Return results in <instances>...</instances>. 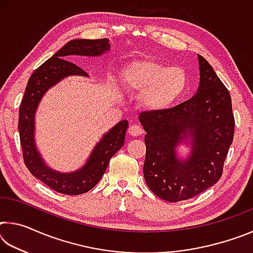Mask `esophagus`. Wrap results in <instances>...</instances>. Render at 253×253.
Returning <instances> with one entry per match:
<instances>
[{"instance_id": "obj_1", "label": "esophagus", "mask_w": 253, "mask_h": 253, "mask_svg": "<svg viewBox=\"0 0 253 253\" xmlns=\"http://www.w3.org/2000/svg\"><path fill=\"white\" fill-rule=\"evenodd\" d=\"M128 132H129L131 136H139L143 134L144 130L139 125H136V124H134V125H131V126H129V128H128Z\"/></svg>"}]
</instances>
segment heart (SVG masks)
I'll list each match as a JSON object with an SVG mask.
<instances>
[{"instance_id":"obj_1","label":"heart","mask_w":253,"mask_h":253,"mask_svg":"<svg viewBox=\"0 0 253 253\" xmlns=\"http://www.w3.org/2000/svg\"><path fill=\"white\" fill-rule=\"evenodd\" d=\"M128 87L143 91L142 102L147 109L169 108L185 91L187 76L182 68L142 60L124 72Z\"/></svg>"}]
</instances>
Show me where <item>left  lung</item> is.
Returning <instances> with one entry per match:
<instances>
[{"label": "left lung", "instance_id": "left-lung-1", "mask_svg": "<svg viewBox=\"0 0 253 253\" xmlns=\"http://www.w3.org/2000/svg\"><path fill=\"white\" fill-rule=\"evenodd\" d=\"M200 85L191 99L173 108L143 111L146 157L144 178L158 198L179 202L202 193L223 174L234 135V116L229 90L211 65L199 55ZM190 134L194 152L179 162L173 149Z\"/></svg>", "mask_w": 253, "mask_h": 253}]
</instances>
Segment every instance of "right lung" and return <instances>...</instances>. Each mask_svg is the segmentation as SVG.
Wrapping results in <instances>:
<instances>
[{"label":"right lung","instance_id":"right-lung-1","mask_svg":"<svg viewBox=\"0 0 253 253\" xmlns=\"http://www.w3.org/2000/svg\"><path fill=\"white\" fill-rule=\"evenodd\" d=\"M109 49L107 39L72 40L34 70L28 81L20 104L19 134L24 164L34 177L53 191L67 195H79L90 191L104 175L110 158L123 147L128 127L119 122L102 137L83 169L71 174H61L46 168L34 146V113L42 96L58 81L70 75H85V71L70 60V55H99Z\"/></svg>","mask_w":253,"mask_h":253}]
</instances>
